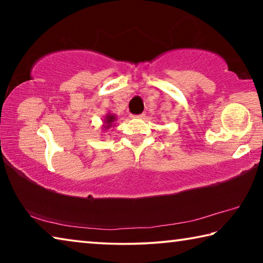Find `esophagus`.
I'll list each match as a JSON object with an SVG mask.
<instances>
[{
	"instance_id": "1",
	"label": "esophagus",
	"mask_w": 263,
	"mask_h": 263,
	"mask_svg": "<svg viewBox=\"0 0 263 263\" xmlns=\"http://www.w3.org/2000/svg\"><path fill=\"white\" fill-rule=\"evenodd\" d=\"M132 118H135V117H137V118H144L145 117V114H140V115H138V116H131Z\"/></svg>"
}]
</instances>
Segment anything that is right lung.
Segmentation results:
<instances>
[{"label": "right lung", "instance_id": "1", "mask_svg": "<svg viewBox=\"0 0 263 263\" xmlns=\"http://www.w3.org/2000/svg\"><path fill=\"white\" fill-rule=\"evenodd\" d=\"M116 121H117V116L108 112L103 118V123H102V131H108L109 128L116 126Z\"/></svg>", "mask_w": 263, "mask_h": 263}]
</instances>
